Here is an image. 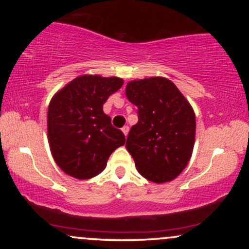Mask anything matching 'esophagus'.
Instances as JSON below:
<instances>
[{
	"label": "esophagus",
	"instance_id": "esophagus-1",
	"mask_svg": "<svg viewBox=\"0 0 249 249\" xmlns=\"http://www.w3.org/2000/svg\"><path fill=\"white\" fill-rule=\"evenodd\" d=\"M128 130H130V128H128V126H127V125H125V126L122 128L123 133H124V134H125V137H126V136H127V133H128Z\"/></svg>",
	"mask_w": 249,
	"mask_h": 249
}]
</instances>
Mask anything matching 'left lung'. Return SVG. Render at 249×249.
Here are the masks:
<instances>
[{"instance_id":"1","label":"left lung","mask_w":249,"mask_h":249,"mask_svg":"<svg viewBox=\"0 0 249 249\" xmlns=\"http://www.w3.org/2000/svg\"><path fill=\"white\" fill-rule=\"evenodd\" d=\"M127 99L138 107V123L126 148L137 170L157 184L173 180L190 161L196 139V115L187 99L164 77L128 82Z\"/></svg>"}]
</instances>
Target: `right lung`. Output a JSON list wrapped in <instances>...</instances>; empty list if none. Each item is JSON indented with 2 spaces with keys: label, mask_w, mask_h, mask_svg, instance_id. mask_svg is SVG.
Segmentation results:
<instances>
[{
  "label": "right lung",
  "mask_w": 249,
  "mask_h": 249,
  "mask_svg": "<svg viewBox=\"0 0 249 249\" xmlns=\"http://www.w3.org/2000/svg\"><path fill=\"white\" fill-rule=\"evenodd\" d=\"M124 84L118 77L83 75L68 83L48 108V139L56 164L77 179L103 172L110 154L125 144L103 104Z\"/></svg>",
  "instance_id": "1"
}]
</instances>
